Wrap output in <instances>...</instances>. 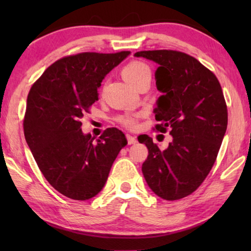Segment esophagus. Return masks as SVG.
<instances>
[{
	"mask_svg": "<svg viewBox=\"0 0 251 251\" xmlns=\"http://www.w3.org/2000/svg\"><path fill=\"white\" fill-rule=\"evenodd\" d=\"M126 142H128L129 145H132V144H136L137 143V139L136 137H133L131 135H126Z\"/></svg>",
	"mask_w": 251,
	"mask_h": 251,
	"instance_id": "1",
	"label": "esophagus"
}]
</instances>
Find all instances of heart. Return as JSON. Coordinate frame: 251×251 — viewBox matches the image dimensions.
<instances>
[{"label":"heart","instance_id":"1","mask_svg":"<svg viewBox=\"0 0 251 251\" xmlns=\"http://www.w3.org/2000/svg\"><path fill=\"white\" fill-rule=\"evenodd\" d=\"M122 76L129 84L136 88L142 81L151 80V68L142 61H132L123 68ZM118 122L129 129L136 126V119L131 115L119 116Z\"/></svg>","mask_w":251,"mask_h":251}]
</instances>
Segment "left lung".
<instances>
[{
	"instance_id": "8db88e82",
	"label": "left lung",
	"mask_w": 251,
	"mask_h": 251,
	"mask_svg": "<svg viewBox=\"0 0 251 251\" xmlns=\"http://www.w3.org/2000/svg\"><path fill=\"white\" fill-rule=\"evenodd\" d=\"M155 61L156 131L169 130L173 142L160 150L151 137H138L149 149L142 171L157 197L179 200L193 193L210 173L227 128V106L218 78L190 54L176 50L139 51Z\"/></svg>"
}]
</instances>
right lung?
<instances>
[{"mask_svg":"<svg viewBox=\"0 0 251 251\" xmlns=\"http://www.w3.org/2000/svg\"><path fill=\"white\" fill-rule=\"evenodd\" d=\"M82 52L63 57L30 88L24 118L27 145L41 173L54 190L73 200H89L107 180L126 139L116 128L94 142L83 135L81 119L98 100L104 77L128 56Z\"/></svg>","mask_w":251,"mask_h":251,"instance_id":"1","label":"right lung"}]
</instances>
